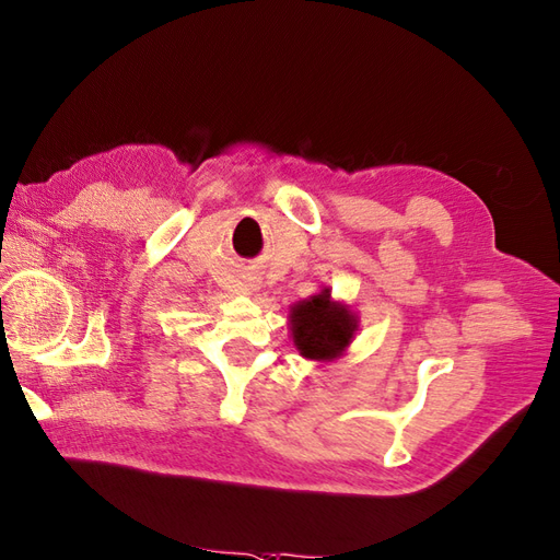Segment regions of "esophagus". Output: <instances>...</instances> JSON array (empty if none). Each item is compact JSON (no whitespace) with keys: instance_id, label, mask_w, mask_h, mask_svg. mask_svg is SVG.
I'll list each match as a JSON object with an SVG mask.
<instances>
[{"instance_id":"esophagus-1","label":"esophagus","mask_w":560,"mask_h":560,"mask_svg":"<svg viewBox=\"0 0 560 560\" xmlns=\"http://www.w3.org/2000/svg\"><path fill=\"white\" fill-rule=\"evenodd\" d=\"M241 291H243V293H253V291H257V289H255V283H243Z\"/></svg>"}]
</instances>
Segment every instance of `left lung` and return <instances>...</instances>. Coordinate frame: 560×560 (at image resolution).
I'll return each instance as SVG.
<instances>
[{"instance_id": "1", "label": "left lung", "mask_w": 560, "mask_h": 560, "mask_svg": "<svg viewBox=\"0 0 560 560\" xmlns=\"http://www.w3.org/2000/svg\"><path fill=\"white\" fill-rule=\"evenodd\" d=\"M293 346L310 362H334L348 352L360 331V317L350 305L334 300L331 289H322L300 300L289 312Z\"/></svg>"}]
</instances>
